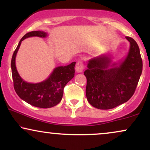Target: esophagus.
Wrapping results in <instances>:
<instances>
[{
	"label": "esophagus",
	"mask_w": 150,
	"mask_h": 150,
	"mask_svg": "<svg viewBox=\"0 0 150 150\" xmlns=\"http://www.w3.org/2000/svg\"><path fill=\"white\" fill-rule=\"evenodd\" d=\"M84 68H85V65L82 61L77 62L76 65H75V70L77 73H82L83 71Z\"/></svg>",
	"instance_id": "34e87169"
}]
</instances>
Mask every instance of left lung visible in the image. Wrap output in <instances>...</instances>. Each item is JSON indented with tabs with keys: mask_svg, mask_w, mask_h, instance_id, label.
Here are the masks:
<instances>
[{
	"mask_svg": "<svg viewBox=\"0 0 150 150\" xmlns=\"http://www.w3.org/2000/svg\"><path fill=\"white\" fill-rule=\"evenodd\" d=\"M130 42V51L119 66L108 68L109 58H92L84 72L87 78V101L99 109H111L128 101L133 95L142 71V60L137 44L125 37ZM113 64L112 65H116Z\"/></svg>",
	"mask_w": 150,
	"mask_h": 150,
	"instance_id": "8db88e82",
	"label": "left lung"
}]
</instances>
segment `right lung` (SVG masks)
<instances>
[{
	"instance_id": "obj_1",
	"label": "right lung",
	"mask_w": 150,
	"mask_h": 150,
	"mask_svg": "<svg viewBox=\"0 0 150 150\" xmlns=\"http://www.w3.org/2000/svg\"><path fill=\"white\" fill-rule=\"evenodd\" d=\"M46 35V32L42 31H32L26 34L19 42L11 61L13 86L17 94L28 104L43 108L53 107L61 101L65 86L75 75V62H73L66 66L55 68L49 78L40 83H28L22 80L15 66V57L21 42L26 38L45 37Z\"/></svg>"
}]
</instances>
